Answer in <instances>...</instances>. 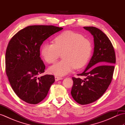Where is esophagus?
<instances>
[{
  "label": "esophagus",
  "instance_id": "esophagus-1",
  "mask_svg": "<svg viewBox=\"0 0 125 125\" xmlns=\"http://www.w3.org/2000/svg\"><path fill=\"white\" fill-rule=\"evenodd\" d=\"M63 78L62 77H60V76H55V79L56 81H59V80H61V79H62Z\"/></svg>",
  "mask_w": 125,
  "mask_h": 125
}]
</instances>
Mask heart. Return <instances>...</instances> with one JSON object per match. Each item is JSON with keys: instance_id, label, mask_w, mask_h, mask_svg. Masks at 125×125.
I'll list each match as a JSON object with an SVG mask.
<instances>
[{"instance_id": "heart-1", "label": "heart", "mask_w": 125, "mask_h": 125, "mask_svg": "<svg viewBox=\"0 0 125 125\" xmlns=\"http://www.w3.org/2000/svg\"><path fill=\"white\" fill-rule=\"evenodd\" d=\"M54 43H44L41 54L48 63H55L62 53V59L50 67L49 72L56 75H64L75 69L86 65L91 54V42L80 34L66 31L56 37Z\"/></svg>"}]
</instances>
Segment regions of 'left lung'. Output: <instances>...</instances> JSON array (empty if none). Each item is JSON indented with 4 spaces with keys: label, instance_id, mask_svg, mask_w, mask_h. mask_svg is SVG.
I'll return each mask as SVG.
<instances>
[{
    "label": "left lung",
    "instance_id": "8db88e82",
    "mask_svg": "<svg viewBox=\"0 0 125 125\" xmlns=\"http://www.w3.org/2000/svg\"><path fill=\"white\" fill-rule=\"evenodd\" d=\"M84 28L94 36V54L86 69L77 75L85 76V78H72L73 84L71 95L81 105L95 102L106 91L112 81L116 61L115 49L106 35L96 27Z\"/></svg>",
    "mask_w": 125,
    "mask_h": 125
}]
</instances>
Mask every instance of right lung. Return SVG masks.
I'll return each instance as SVG.
<instances>
[{"instance_id":"obj_1","label":"right lung","mask_w":125,"mask_h":125,"mask_svg":"<svg viewBox=\"0 0 125 125\" xmlns=\"http://www.w3.org/2000/svg\"><path fill=\"white\" fill-rule=\"evenodd\" d=\"M62 29L52 25L30 26L10 40L5 55L6 75L13 91L24 102H41L55 82L52 75L40 76L46 67L40 49L44 40Z\"/></svg>"}]
</instances>
